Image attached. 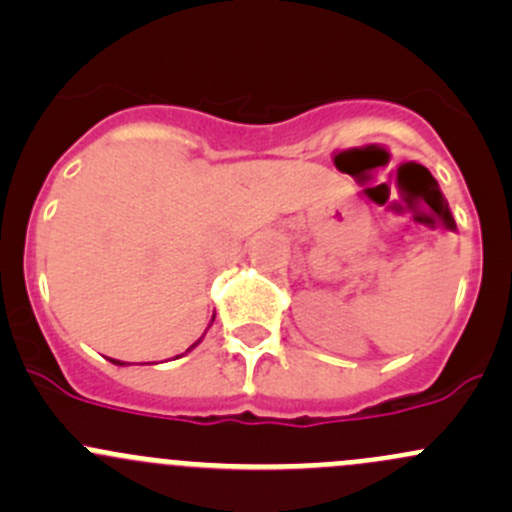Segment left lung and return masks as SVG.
<instances>
[{"label": "left lung", "instance_id": "8db88e82", "mask_svg": "<svg viewBox=\"0 0 512 512\" xmlns=\"http://www.w3.org/2000/svg\"><path fill=\"white\" fill-rule=\"evenodd\" d=\"M453 227H456V225H453Z\"/></svg>", "mask_w": 512, "mask_h": 512}]
</instances>
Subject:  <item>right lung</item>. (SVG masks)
<instances>
[{
    "label": "right lung",
    "instance_id": "obj_1",
    "mask_svg": "<svg viewBox=\"0 0 512 512\" xmlns=\"http://www.w3.org/2000/svg\"><path fill=\"white\" fill-rule=\"evenodd\" d=\"M215 319V317H213ZM200 339H203V337H200ZM200 339H198V342H195L193 344V347H198V344H200ZM193 347H190V349H193ZM190 349H188V352H190ZM113 361V364H118V366H123V361H118V359H111Z\"/></svg>",
    "mask_w": 512,
    "mask_h": 512
}]
</instances>
